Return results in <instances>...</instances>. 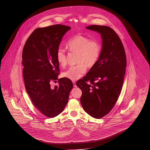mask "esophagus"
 Instances as JSON below:
<instances>
[{
  "label": "esophagus",
  "instance_id": "1",
  "mask_svg": "<svg viewBox=\"0 0 150 150\" xmlns=\"http://www.w3.org/2000/svg\"><path fill=\"white\" fill-rule=\"evenodd\" d=\"M72 83H74V87H76V81H72Z\"/></svg>",
  "mask_w": 150,
  "mask_h": 150
}]
</instances>
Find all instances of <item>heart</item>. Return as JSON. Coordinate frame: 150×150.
I'll return each instance as SVG.
<instances>
[{
	"label": "heart",
	"instance_id": "1",
	"mask_svg": "<svg viewBox=\"0 0 150 150\" xmlns=\"http://www.w3.org/2000/svg\"><path fill=\"white\" fill-rule=\"evenodd\" d=\"M65 47L70 52H77L76 65L71 66L63 74V76L71 80L79 79L86 73L87 65L89 67L96 64L101 50L99 42L91 40L82 35H76L67 41ZM56 58L59 64L65 67L67 64V52L63 48H59L56 52Z\"/></svg>",
	"mask_w": 150,
	"mask_h": 150
}]
</instances>
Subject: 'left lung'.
Instances as JSON below:
<instances>
[{
  "label": "left lung",
  "instance_id": "1",
  "mask_svg": "<svg viewBox=\"0 0 150 150\" xmlns=\"http://www.w3.org/2000/svg\"><path fill=\"white\" fill-rule=\"evenodd\" d=\"M86 28L101 34L102 50L96 64L76 85L82 91L80 102L84 110L100 119L111 111L120 95L127 58L121 40L112 29L100 25Z\"/></svg>",
  "mask_w": 150,
  "mask_h": 150
}]
</instances>
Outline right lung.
Wrapping results in <instances>:
<instances>
[{
    "label": "right lung",
    "instance_id": "right-lung-1",
    "mask_svg": "<svg viewBox=\"0 0 150 150\" xmlns=\"http://www.w3.org/2000/svg\"><path fill=\"white\" fill-rule=\"evenodd\" d=\"M70 27L60 24L35 29L25 42L22 54L25 89L32 103L42 114L54 117L63 111L73 88L64 77L51 87L60 74L56 52Z\"/></svg>",
    "mask_w": 150,
    "mask_h": 150
}]
</instances>
